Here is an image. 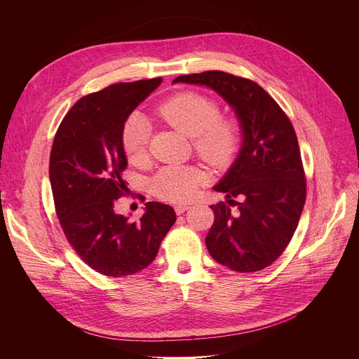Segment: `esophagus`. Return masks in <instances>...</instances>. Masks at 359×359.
<instances>
[{
    "instance_id": "esophagus-1",
    "label": "esophagus",
    "mask_w": 359,
    "mask_h": 359,
    "mask_svg": "<svg viewBox=\"0 0 359 359\" xmlns=\"http://www.w3.org/2000/svg\"><path fill=\"white\" fill-rule=\"evenodd\" d=\"M190 208V205H186V204H179V205H176L175 207V211H176V214L177 215H180V214H183L184 211H187Z\"/></svg>"
}]
</instances>
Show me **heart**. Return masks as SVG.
I'll list each match as a JSON object with an SVG mask.
<instances>
[{"mask_svg": "<svg viewBox=\"0 0 359 359\" xmlns=\"http://www.w3.org/2000/svg\"><path fill=\"white\" fill-rule=\"evenodd\" d=\"M215 100L198 92H182L158 107V114L177 131L193 137L196 154L212 168H226L239 145V130L233 120L219 116ZM149 124L131 114L121 128V145L134 163L147 156ZM204 172L197 166L172 165L162 168L151 180V191L161 200L183 203L194 197L204 183Z\"/></svg>", "mask_w": 359, "mask_h": 359, "instance_id": "b5f03b06", "label": "heart"}]
</instances>
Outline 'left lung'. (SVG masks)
Instances as JSON below:
<instances>
[{"label":"left lung","mask_w":359,"mask_h":359,"mask_svg":"<svg viewBox=\"0 0 359 359\" xmlns=\"http://www.w3.org/2000/svg\"><path fill=\"white\" fill-rule=\"evenodd\" d=\"M175 83L205 85L235 110L243 131L239 155L214 190L205 245L215 262L238 273L273 264L291 242L306 200L298 137L280 104L255 81L224 71L180 75ZM237 200L235 201L234 198ZM237 205L232 213L231 206Z\"/></svg>","instance_id":"1"}]
</instances>
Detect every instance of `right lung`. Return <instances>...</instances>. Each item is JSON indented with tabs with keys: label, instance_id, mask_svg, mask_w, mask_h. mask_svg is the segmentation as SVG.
I'll return each instance as SVG.
<instances>
[{
	"label": "right lung",
	"instance_id": "obj_1",
	"mask_svg": "<svg viewBox=\"0 0 359 359\" xmlns=\"http://www.w3.org/2000/svg\"><path fill=\"white\" fill-rule=\"evenodd\" d=\"M161 81L114 83L81 97L54 135L48 175L60 225L81 260L106 277L148 267L176 222L173 208L158 201L135 222L113 211L128 191L123 124Z\"/></svg>",
	"mask_w": 359,
	"mask_h": 359
}]
</instances>
